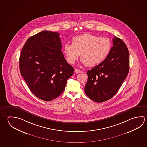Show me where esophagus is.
Listing matches in <instances>:
<instances>
[{
  "mask_svg": "<svg viewBox=\"0 0 147 147\" xmlns=\"http://www.w3.org/2000/svg\"><path fill=\"white\" fill-rule=\"evenodd\" d=\"M75 72L76 73H77V74H78V73H81V71H80V70H79V69H75Z\"/></svg>",
  "mask_w": 147,
  "mask_h": 147,
  "instance_id": "1",
  "label": "esophagus"
}]
</instances>
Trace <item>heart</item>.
Returning <instances> with one entry per match:
<instances>
[{
  "label": "heart",
  "mask_w": 147,
  "mask_h": 147,
  "mask_svg": "<svg viewBox=\"0 0 147 147\" xmlns=\"http://www.w3.org/2000/svg\"><path fill=\"white\" fill-rule=\"evenodd\" d=\"M111 43L106 38L86 34L72 39V44L65 43L63 51L67 62L74 64L80 57L87 67H93L103 61L111 51Z\"/></svg>",
  "instance_id": "heart-1"
}]
</instances>
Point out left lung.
<instances>
[{"label":"left lung","instance_id":"obj_1","mask_svg":"<svg viewBox=\"0 0 147 147\" xmlns=\"http://www.w3.org/2000/svg\"><path fill=\"white\" fill-rule=\"evenodd\" d=\"M108 56L100 65L87 71L85 91L91 100L101 103L118 92L129 73V50L121 39L115 36Z\"/></svg>","mask_w":147,"mask_h":147}]
</instances>
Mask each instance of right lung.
<instances>
[{"label":"right lung","instance_id":"right-lung-1","mask_svg":"<svg viewBox=\"0 0 147 147\" xmlns=\"http://www.w3.org/2000/svg\"><path fill=\"white\" fill-rule=\"evenodd\" d=\"M58 32L42 31L27 39L20 57V70L36 97L50 101L65 90L73 67L65 59Z\"/></svg>","mask_w":147,"mask_h":147}]
</instances>
